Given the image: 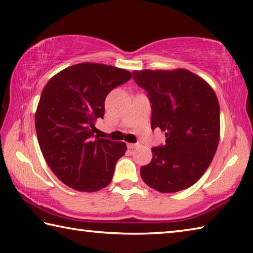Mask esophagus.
<instances>
[{
    "instance_id": "obj_1",
    "label": "esophagus",
    "mask_w": 253,
    "mask_h": 253,
    "mask_svg": "<svg viewBox=\"0 0 253 253\" xmlns=\"http://www.w3.org/2000/svg\"><path fill=\"white\" fill-rule=\"evenodd\" d=\"M127 147L129 149H135V148L138 147V144H128Z\"/></svg>"
}]
</instances>
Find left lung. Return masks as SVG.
Returning <instances> with one entry per match:
<instances>
[{
  "mask_svg": "<svg viewBox=\"0 0 253 253\" xmlns=\"http://www.w3.org/2000/svg\"><path fill=\"white\" fill-rule=\"evenodd\" d=\"M152 104V129L165 131L140 176L161 193L195 184L211 164L220 140V106L207 81L186 69L132 72Z\"/></svg>",
  "mask_w": 253,
  "mask_h": 253,
  "instance_id": "8db88e82",
  "label": "left lung"
}]
</instances>
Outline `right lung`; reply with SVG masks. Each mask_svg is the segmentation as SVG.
I'll list each match as a JSON object with an SVG mask.
<instances>
[{
	"mask_svg": "<svg viewBox=\"0 0 253 253\" xmlns=\"http://www.w3.org/2000/svg\"><path fill=\"white\" fill-rule=\"evenodd\" d=\"M125 69L83 62L51 78L36 111L38 142L50 169L60 181L80 192H96L113 179L117 161L127 146L93 135L104 118L105 99L127 83Z\"/></svg>",
	"mask_w": 253,
	"mask_h": 253,
	"instance_id": "obj_1",
	"label": "right lung"
}]
</instances>
